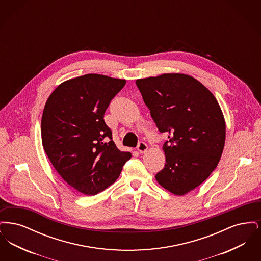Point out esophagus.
Segmentation results:
<instances>
[{"label":"esophagus","mask_w":261,"mask_h":261,"mask_svg":"<svg viewBox=\"0 0 261 261\" xmlns=\"http://www.w3.org/2000/svg\"><path fill=\"white\" fill-rule=\"evenodd\" d=\"M137 149L140 151V153H143V152H145V151L148 149V145H147L145 142H140V143L138 144Z\"/></svg>","instance_id":"1"}]
</instances>
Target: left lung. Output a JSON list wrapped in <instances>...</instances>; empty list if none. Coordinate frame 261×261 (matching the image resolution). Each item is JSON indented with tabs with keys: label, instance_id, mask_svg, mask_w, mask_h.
<instances>
[{
	"label": "left lung",
	"instance_id": "obj_1",
	"mask_svg": "<svg viewBox=\"0 0 261 261\" xmlns=\"http://www.w3.org/2000/svg\"><path fill=\"white\" fill-rule=\"evenodd\" d=\"M158 129L168 135L165 165L155 175L164 189L182 196L208 178L225 144L223 113L214 96L192 76L167 73L136 80Z\"/></svg>",
	"mask_w": 261,
	"mask_h": 261
}]
</instances>
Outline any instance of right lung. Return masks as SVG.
Segmentation results:
<instances>
[{
	"instance_id": "add662e5",
	"label": "right lung",
	"mask_w": 261,
	"mask_h": 261,
	"mask_svg": "<svg viewBox=\"0 0 261 261\" xmlns=\"http://www.w3.org/2000/svg\"><path fill=\"white\" fill-rule=\"evenodd\" d=\"M126 81L100 74L67 80L50 94L41 122L43 148L62 179L94 196L119 177L131 153L112 141L103 115Z\"/></svg>"
}]
</instances>
